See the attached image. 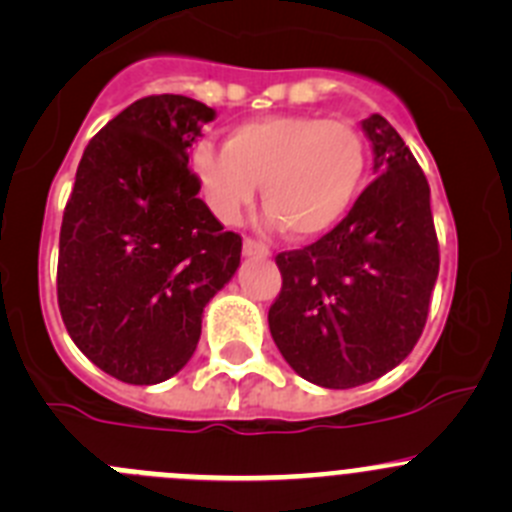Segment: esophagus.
I'll use <instances>...</instances> for the list:
<instances>
[{"instance_id": "obj_1", "label": "esophagus", "mask_w": 512, "mask_h": 512, "mask_svg": "<svg viewBox=\"0 0 512 512\" xmlns=\"http://www.w3.org/2000/svg\"><path fill=\"white\" fill-rule=\"evenodd\" d=\"M242 250H245L247 257H260V260L270 257V250H267V247L262 245V242H257V240H245Z\"/></svg>"}]
</instances>
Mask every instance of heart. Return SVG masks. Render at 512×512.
Segmentation results:
<instances>
[{
	"instance_id": "b5f03b06",
	"label": "heart",
	"mask_w": 512,
	"mask_h": 512,
	"mask_svg": "<svg viewBox=\"0 0 512 512\" xmlns=\"http://www.w3.org/2000/svg\"><path fill=\"white\" fill-rule=\"evenodd\" d=\"M366 161V143L351 123L278 113L234 126L224 148H194L191 174L222 222H237L262 184L267 222L293 240H315L351 212Z\"/></svg>"
}]
</instances>
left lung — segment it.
I'll list each match as a JSON object with an SVG mask.
<instances>
[{"label": "left lung", "mask_w": 512, "mask_h": 512, "mask_svg": "<svg viewBox=\"0 0 512 512\" xmlns=\"http://www.w3.org/2000/svg\"><path fill=\"white\" fill-rule=\"evenodd\" d=\"M361 128L376 179L326 237L275 257L283 290L267 313L290 369L326 389L369 384L412 353L439 272L427 176L384 116Z\"/></svg>", "instance_id": "8db88e82"}]
</instances>
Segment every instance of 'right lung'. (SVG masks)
I'll use <instances>...</instances> for the list:
<instances>
[{
  "label": "right lung",
  "instance_id": "add662e5",
  "mask_svg": "<svg viewBox=\"0 0 512 512\" xmlns=\"http://www.w3.org/2000/svg\"><path fill=\"white\" fill-rule=\"evenodd\" d=\"M217 111L148 95L105 123L80 159L62 214L57 303L75 346L126 384H159L197 351L209 300L240 267L189 171Z\"/></svg>",
  "mask_w": 512,
  "mask_h": 512
}]
</instances>
